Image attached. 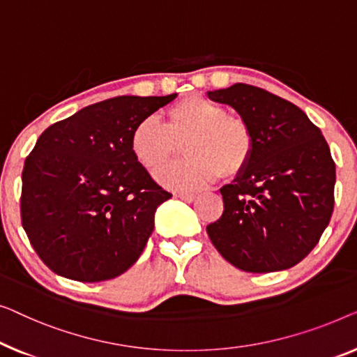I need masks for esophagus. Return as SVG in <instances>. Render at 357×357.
Returning <instances> with one entry per match:
<instances>
[{
    "label": "esophagus",
    "mask_w": 357,
    "mask_h": 357,
    "mask_svg": "<svg viewBox=\"0 0 357 357\" xmlns=\"http://www.w3.org/2000/svg\"><path fill=\"white\" fill-rule=\"evenodd\" d=\"M176 197H179L181 200H184V202H192L195 199V194L192 192H178Z\"/></svg>",
    "instance_id": "esophagus-1"
}]
</instances>
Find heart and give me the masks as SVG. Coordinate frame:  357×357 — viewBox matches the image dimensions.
I'll return each mask as SVG.
<instances>
[{"instance_id":"heart-1","label":"heart","mask_w":357,"mask_h":357,"mask_svg":"<svg viewBox=\"0 0 357 357\" xmlns=\"http://www.w3.org/2000/svg\"><path fill=\"white\" fill-rule=\"evenodd\" d=\"M184 144L188 160L157 174L165 185L199 189L220 178L231 179L248 167L254 153V132L243 116L227 113L222 103L189 95L168 108L167 123L140 119L130 132V150L149 172L168 165Z\"/></svg>"}]
</instances>
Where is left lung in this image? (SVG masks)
Masks as SVG:
<instances>
[{
    "label": "left lung",
    "instance_id": "1",
    "mask_svg": "<svg viewBox=\"0 0 357 357\" xmlns=\"http://www.w3.org/2000/svg\"><path fill=\"white\" fill-rule=\"evenodd\" d=\"M233 107L254 132V153L225 185L223 213L208 238L231 265L268 273L299 264L328 227L335 162L320 129L288 100L248 84L208 92Z\"/></svg>",
    "mask_w": 357,
    "mask_h": 357
}]
</instances>
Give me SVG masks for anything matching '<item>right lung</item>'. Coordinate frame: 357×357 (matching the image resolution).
Here are the masks:
<instances>
[{
  "label": "right lung",
  "mask_w": 357,
  "mask_h": 357,
  "mask_svg": "<svg viewBox=\"0 0 357 357\" xmlns=\"http://www.w3.org/2000/svg\"><path fill=\"white\" fill-rule=\"evenodd\" d=\"M174 97L108 98L40 134L24 162L21 220L52 272L95 283L140 257L172 194L135 160L130 132Z\"/></svg>",
  "instance_id": "1"
}]
</instances>
